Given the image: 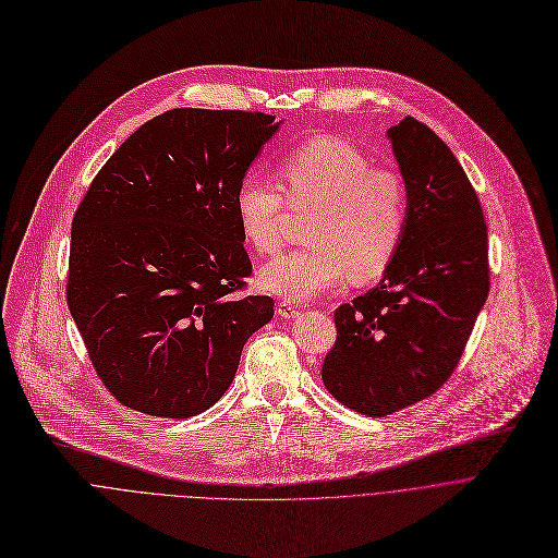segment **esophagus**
<instances>
[{"instance_id": "obj_1", "label": "esophagus", "mask_w": 558, "mask_h": 558, "mask_svg": "<svg viewBox=\"0 0 558 558\" xmlns=\"http://www.w3.org/2000/svg\"><path fill=\"white\" fill-rule=\"evenodd\" d=\"M276 313L280 315V317H298L300 315V308L293 304V302H287V300H282V302H278V306H276Z\"/></svg>"}]
</instances>
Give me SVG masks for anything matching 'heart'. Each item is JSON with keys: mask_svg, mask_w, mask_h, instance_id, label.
<instances>
[{"mask_svg": "<svg viewBox=\"0 0 558 558\" xmlns=\"http://www.w3.org/2000/svg\"><path fill=\"white\" fill-rule=\"evenodd\" d=\"M278 179L293 209L315 214L306 227L308 247L260 267L258 284L265 291L308 302L338 289L347 276L371 282L388 269L409 222V194L400 174L373 168L364 151L342 138L320 136L289 151ZM281 193L254 174L235 185L238 227L260 254H276L282 245L287 202Z\"/></svg>", "mask_w": 558, "mask_h": 558, "instance_id": "b5f03b06", "label": "heart"}]
</instances>
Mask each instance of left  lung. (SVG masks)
Instances as JSON below:
<instances>
[{
    "mask_svg": "<svg viewBox=\"0 0 558 558\" xmlns=\"http://www.w3.org/2000/svg\"><path fill=\"white\" fill-rule=\"evenodd\" d=\"M409 194L400 252L336 311L327 390L368 417L413 407L454 371L490 291L488 227L450 147L413 117L386 132Z\"/></svg>",
    "mask_w": 558,
    "mask_h": 558,
    "instance_id": "1",
    "label": "left lung"
}]
</instances>
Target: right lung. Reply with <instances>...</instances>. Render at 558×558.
Listing matches in <instances>:
<instances>
[{
  "instance_id": "add662e5",
  "label": "right lung",
  "mask_w": 558,
  "mask_h": 558,
  "mask_svg": "<svg viewBox=\"0 0 558 558\" xmlns=\"http://www.w3.org/2000/svg\"><path fill=\"white\" fill-rule=\"evenodd\" d=\"M263 112L179 108L141 125L72 220L68 308L117 400L187 420L214 407L274 317L233 295L252 274L235 185L280 130Z\"/></svg>"
}]
</instances>
